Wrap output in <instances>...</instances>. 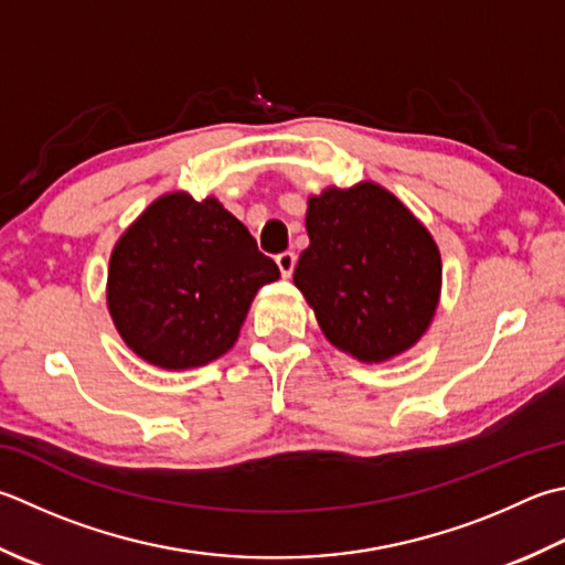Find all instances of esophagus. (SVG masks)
Returning <instances> with one entry per match:
<instances>
[{
	"instance_id": "1",
	"label": "esophagus",
	"mask_w": 565,
	"mask_h": 565,
	"mask_svg": "<svg viewBox=\"0 0 565 565\" xmlns=\"http://www.w3.org/2000/svg\"><path fill=\"white\" fill-rule=\"evenodd\" d=\"M276 267H279L281 276H286V279H289V276L294 274V267H296V254L294 252L276 254Z\"/></svg>"
}]
</instances>
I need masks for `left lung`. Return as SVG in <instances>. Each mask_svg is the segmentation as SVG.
<instances>
[{
    "label": "left lung",
    "instance_id": "8db88e82",
    "mask_svg": "<svg viewBox=\"0 0 565 565\" xmlns=\"http://www.w3.org/2000/svg\"><path fill=\"white\" fill-rule=\"evenodd\" d=\"M294 284L323 335L360 362L416 345L440 296V252L399 198L364 181L308 198Z\"/></svg>",
    "mask_w": 565,
    "mask_h": 565
}]
</instances>
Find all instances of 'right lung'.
I'll use <instances>...</instances> for the list:
<instances>
[{"mask_svg": "<svg viewBox=\"0 0 565 565\" xmlns=\"http://www.w3.org/2000/svg\"><path fill=\"white\" fill-rule=\"evenodd\" d=\"M276 279L274 259L217 198L169 193L115 245L107 308L141 360L191 370L235 345L254 294Z\"/></svg>", "mask_w": 565, "mask_h": 565, "instance_id": "right-lung-1", "label": "right lung"}]
</instances>
